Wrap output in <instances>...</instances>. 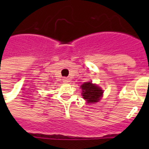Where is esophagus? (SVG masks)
I'll use <instances>...</instances> for the list:
<instances>
[{
	"label": "esophagus",
	"instance_id": "obj_1",
	"mask_svg": "<svg viewBox=\"0 0 149 149\" xmlns=\"http://www.w3.org/2000/svg\"><path fill=\"white\" fill-rule=\"evenodd\" d=\"M63 83L67 84V83H69V82H70V79H69V78H66V77H65V78H63Z\"/></svg>",
	"mask_w": 149,
	"mask_h": 149
}]
</instances>
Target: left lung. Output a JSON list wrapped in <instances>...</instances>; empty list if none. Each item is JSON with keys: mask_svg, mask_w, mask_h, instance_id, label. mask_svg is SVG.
<instances>
[{"mask_svg": "<svg viewBox=\"0 0 149 149\" xmlns=\"http://www.w3.org/2000/svg\"><path fill=\"white\" fill-rule=\"evenodd\" d=\"M82 89L83 98L86 100L88 104H95L101 99L104 91L100 87L92 84V82L84 83L80 86Z\"/></svg>", "mask_w": 149, "mask_h": 149, "instance_id": "obj_1", "label": "left lung"}]
</instances>
